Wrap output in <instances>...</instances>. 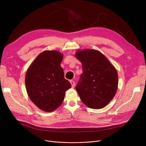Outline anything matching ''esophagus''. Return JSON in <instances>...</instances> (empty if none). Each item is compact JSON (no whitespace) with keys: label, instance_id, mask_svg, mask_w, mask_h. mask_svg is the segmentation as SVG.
Here are the masks:
<instances>
[{"label":"esophagus","instance_id":"obj_1","mask_svg":"<svg viewBox=\"0 0 146 146\" xmlns=\"http://www.w3.org/2000/svg\"><path fill=\"white\" fill-rule=\"evenodd\" d=\"M71 85H72V88H74V85H75V82L73 81V80H70V81Z\"/></svg>","mask_w":146,"mask_h":146}]
</instances>
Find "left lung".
<instances>
[{
  "label": "left lung",
  "mask_w": 146,
  "mask_h": 146,
  "mask_svg": "<svg viewBox=\"0 0 146 146\" xmlns=\"http://www.w3.org/2000/svg\"><path fill=\"white\" fill-rule=\"evenodd\" d=\"M75 56L82 63L83 69L76 87L81 101L90 108H103L117 93L118 76L116 68L96 50H79Z\"/></svg>",
  "instance_id": "left-lung-1"
}]
</instances>
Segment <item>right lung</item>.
Instances as JSON below:
<instances>
[{"mask_svg": "<svg viewBox=\"0 0 146 146\" xmlns=\"http://www.w3.org/2000/svg\"><path fill=\"white\" fill-rule=\"evenodd\" d=\"M63 54L56 50L41 52L29 66L25 74L28 95L41 110L51 112L63 103L65 92L72 87L64 77L60 64Z\"/></svg>", "mask_w": 146, "mask_h": 146, "instance_id": "right-lung-1", "label": "right lung"}]
</instances>
